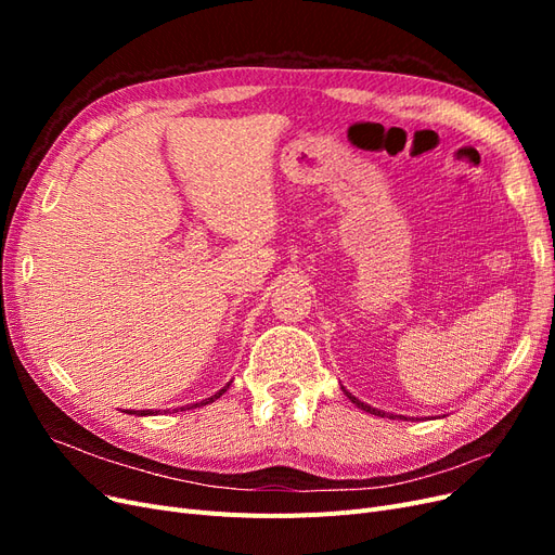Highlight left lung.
<instances>
[{
  "instance_id": "8db88e82",
  "label": "left lung",
  "mask_w": 555,
  "mask_h": 555,
  "mask_svg": "<svg viewBox=\"0 0 555 555\" xmlns=\"http://www.w3.org/2000/svg\"><path fill=\"white\" fill-rule=\"evenodd\" d=\"M343 391H345V389H343ZM345 396H347L351 402H357V408H361V410H365V412H371V414H375V416H386L384 412H379V410H375V408H371V405H365V402H361L359 398H354L349 391H345ZM389 418H393V414H389Z\"/></svg>"
}]
</instances>
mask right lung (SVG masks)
Here are the masks:
<instances>
[{
    "label": "right lung",
    "mask_w": 555,
    "mask_h": 555,
    "mask_svg": "<svg viewBox=\"0 0 555 555\" xmlns=\"http://www.w3.org/2000/svg\"><path fill=\"white\" fill-rule=\"evenodd\" d=\"M224 391H227V386H224V389H222V391H217V393H215V396H210L208 400H201V402H196V405H192V408H201V405H208V402H212L215 398H220V396H222ZM180 410H184V408H180ZM188 410H190V408H188ZM129 414H133V412H129ZM139 414H141V416H145V414H155V412H150V410H141Z\"/></svg>",
    "instance_id": "obj_1"
}]
</instances>
